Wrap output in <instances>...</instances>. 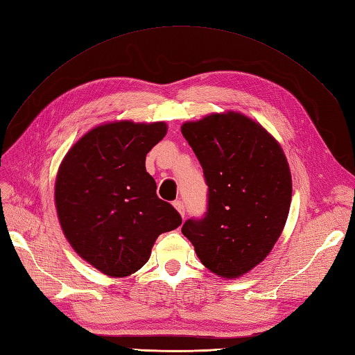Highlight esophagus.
<instances>
[{"mask_svg": "<svg viewBox=\"0 0 355 355\" xmlns=\"http://www.w3.org/2000/svg\"><path fill=\"white\" fill-rule=\"evenodd\" d=\"M173 206H175V209L180 214V217H184V215H185V206H184V203L180 202V200H176L175 203H173Z\"/></svg>", "mask_w": 355, "mask_h": 355, "instance_id": "esophagus-1", "label": "esophagus"}]
</instances>
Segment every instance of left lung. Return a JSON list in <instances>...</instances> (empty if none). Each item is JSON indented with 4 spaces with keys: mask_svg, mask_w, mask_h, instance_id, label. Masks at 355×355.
Wrapping results in <instances>:
<instances>
[{
    "mask_svg": "<svg viewBox=\"0 0 355 355\" xmlns=\"http://www.w3.org/2000/svg\"><path fill=\"white\" fill-rule=\"evenodd\" d=\"M200 161L207 212L188 220L184 236L200 262L223 279H238L271 253L286 224L291 168L280 143L238 111L212 112L180 126Z\"/></svg>",
    "mask_w": 355,
    "mask_h": 355,
    "instance_id": "1",
    "label": "left lung"
}]
</instances>
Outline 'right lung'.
Wrapping results in <instances>:
<instances>
[{
    "mask_svg": "<svg viewBox=\"0 0 355 355\" xmlns=\"http://www.w3.org/2000/svg\"><path fill=\"white\" fill-rule=\"evenodd\" d=\"M166 134V122L102 123L60 164L54 188L60 226L75 253L108 277L140 270L161 233L182 224L146 171V155Z\"/></svg>",
    "mask_w": 355,
    "mask_h": 355,
    "instance_id": "right-lung-1",
    "label": "right lung"
}]
</instances>
